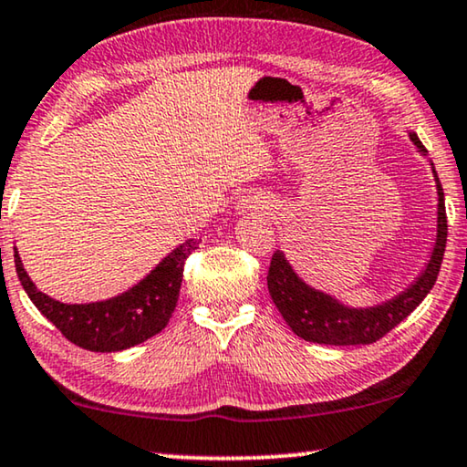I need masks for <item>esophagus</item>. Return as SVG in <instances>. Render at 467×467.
Instances as JSON below:
<instances>
[{"mask_svg":"<svg viewBox=\"0 0 467 467\" xmlns=\"http://www.w3.org/2000/svg\"><path fill=\"white\" fill-rule=\"evenodd\" d=\"M239 213H266L270 212V201L266 197H257V194H249V197H243L236 205Z\"/></svg>","mask_w":467,"mask_h":467,"instance_id":"1","label":"esophagus"}]
</instances>
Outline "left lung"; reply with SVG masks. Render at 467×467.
<instances>
[{"instance_id":"obj_1","label":"left lung","mask_w":467,"mask_h":467,"mask_svg":"<svg viewBox=\"0 0 467 467\" xmlns=\"http://www.w3.org/2000/svg\"><path fill=\"white\" fill-rule=\"evenodd\" d=\"M409 140L421 157L428 155L426 146L413 130H409ZM432 176L436 182V236L428 262L420 275L400 294H396L373 306H348L336 296L312 287L296 273L287 257L278 249L268 268V294L281 312L291 331L306 342L325 346H365L378 342L389 329L411 315L423 302V297L434 287L436 276L447 247V212H444V192L441 180L436 176L434 163Z\"/></svg>"}]
</instances>
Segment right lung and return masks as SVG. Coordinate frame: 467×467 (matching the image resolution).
Returning <instances> with one entry per match:
<instances>
[{
    "label": "right lung",
    "mask_w": 467,
    "mask_h": 467,
    "mask_svg": "<svg viewBox=\"0 0 467 467\" xmlns=\"http://www.w3.org/2000/svg\"><path fill=\"white\" fill-rule=\"evenodd\" d=\"M199 247L189 239L171 249L155 268L123 294L89 304H65L35 287L14 249L20 285L41 315L68 342L92 352H121L163 331L176 310L184 262Z\"/></svg>",
    "instance_id": "add662e5"
}]
</instances>
